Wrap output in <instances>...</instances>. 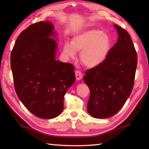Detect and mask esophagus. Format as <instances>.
<instances>
[{"label": "esophagus", "instance_id": "esophagus-1", "mask_svg": "<svg viewBox=\"0 0 149 149\" xmlns=\"http://www.w3.org/2000/svg\"><path fill=\"white\" fill-rule=\"evenodd\" d=\"M75 77H76L77 80H80V79H82L83 74H82L81 72L79 71V70H77V71L75 72Z\"/></svg>", "mask_w": 149, "mask_h": 149}]
</instances>
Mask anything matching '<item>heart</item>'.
Returning a JSON list of instances; mask_svg holds the SVG:
<instances>
[{
	"label": "heart",
	"mask_w": 149,
	"mask_h": 149,
	"mask_svg": "<svg viewBox=\"0 0 149 149\" xmlns=\"http://www.w3.org/2000/svg\"><path fill=\"white\" fill-rule=\"evenodd\" d=\"M110 47L109 35L99 29H90L75 35L71 42H64L63 53L68 58L75 59L77 51H81V61L89 68H94L105 61Z\"/></svg>",
	"instance_id": "obj_1"
}]
</instances>
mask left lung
<instances>
[{
  "instance_id": "obj_1",
  "label": "left lung",
  "mask_w": 149,
  "mask_h": 149,
  "mask_svg": "<svg viewBox=\"0 0 149 149\" xmlns=\"http://www.w3.org/2000/svg\"><path fill=\"white\" fill-rule=\"evenodd\" d=\"M117 42L105 61L85 72L84 81L90 89L88 113L96 118L112 117L119 111L132 91L137 55L126 30L116 24Z\"/></svg>"
}]
</instances>
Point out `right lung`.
<instances>
[{
  "instance_id": "right-lung-1",
  "label": "right lung",
  "mask_w": 149,
  "mask_h": 149,
  "mask_svg": "<svg viewBox=\"0 0 149 149\" xmlns=\"http://www.w3.org/2000/svg\"><path fill=\"white\" fill-rule=\"evenodd\" d=\"M56 33L51 22L32 24L19 34L10 65L16 94L37 117L52 119L61 114L64 97L75 79L74 67L56 60Z\"/></svg>"
}]
</instances>
